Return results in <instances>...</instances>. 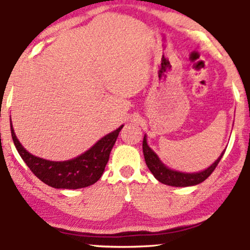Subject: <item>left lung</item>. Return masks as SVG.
Wrapping results in <instances>:
<instances>
[{
    "label": "left lung",
    "instance_id": "left-lung-1",
    "mask_svg": "<svg viewBox=\"0 0 250 250\" xmlns=\"http://www.w3.org/2000/svg\"><path fill=\"white\" fill-rule=\"evenodd\" d=\"M143 155H145L146 163H147L149 170L151 171V174L154 175L155 179L159 180L161 183H165L167 186H173V187H189V186H196L199 183L203 182L206 179H208L210 176V174L213 173L216 168V166L219 165L221 157L225 154L226 149L222 151V154L220 155L219 159L215 161L210 167L202 171H197V173H181V171L173 170V169L166 167L165 165L161 162V160L159 159L156 154L151 150L150 147L148 146L147 139H146V135L143 137Z\"/></svg>",
    "mask_w": 250,
    "mask_h": 250
}]
</instances>
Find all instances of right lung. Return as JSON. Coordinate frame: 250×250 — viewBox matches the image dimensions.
Wrapping results in <instances>:
<instances>
[{
  "instance_id": "obj_1",
  "label": "right lung",
  "mask_w": 250,
  "mask_h": 250,
  "mask_svg": "<svg viewBox=\"0 0 250 250\" xmlns=\"http://www.w3.org/2000/svg\"><path fill=\"white\" fill-rule=\"evenodd\" d=\"M11 122V121H10ZM123 125L97 141L89 150L68 161H49L34 156L17 140L10 123L11 137L20 156L37 179L56 189H79L89 187L100 180L104 171L111 149Z\"/></svg>"
}]
</instances>
